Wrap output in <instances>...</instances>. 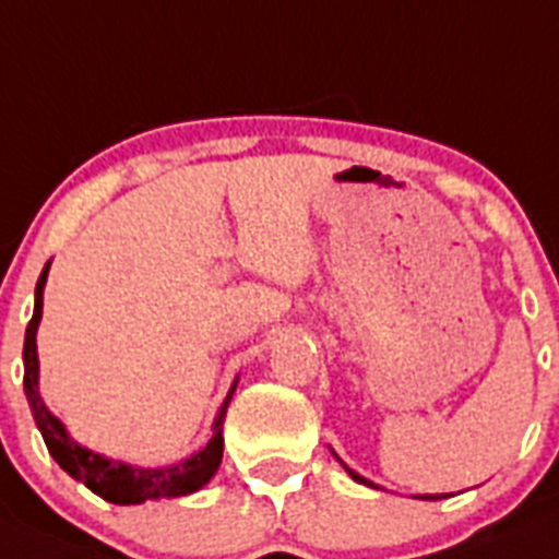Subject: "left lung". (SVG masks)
<instances>
[{
    "label": "left lung",
    "mask_w": 559,
    "mask_h": 559,
    "mask_svg": "<svg viewBox=\"0 0 559 559\" xmlns=\"http://www.w3.org/2000/svg\"><path fill=\"white\" fill-rule=\"evenodd\" d=\"M332 455H334V459H337V453H334V450H332ZM337 461H340V459H337ZM340 464H343V461H340ZM343 469H345V472H348V475H350V477H354V480H356V483H365V486H373V483H370V480H365V477H362V475H359V472L348 469V466H345V464H343ZM444 497H450V493H419V497H417V499H430V502H433V499H444Z\"/></svg>",
    "instance_id": "1"
}]
</instances>
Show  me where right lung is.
I'll return each mask as SVG.
<instances>
[{
  "mask_svg": "<svg viewBox=\"0 0 559 559\" xmlns=\"http://www.w3.org/2000/svg\"><path fill=\"white\" fill-rule=\"evenodd\" d=\"M49 263L40 271V280L35 285V310H32V321L24 334V395L29 401L32 417H35L37 430L44 436L46 448H49L51 459L73 477V480L84 483L93 493L100 499L115 504H142L147 499H173L194 493L211 483L222 464V453H225V436H222V419H225L227 403H230L233 392L238 386V376L233 381L230 392H227L225 403L219 406L214 425H211V439L205 448L197 450L189 459L178 461L169 466H131L126 461H111L106 455L93 453V450L82 448V444L68 433L60 417L49 412V406L40 397L37 390V376H40V362H37V326L44 318V288L49 280Z\"/></svg>",
  "mask_w": 559,
  "mask_h": 559,
  "instance_id": "right-lung-1",
  "label": "right lung"
}]
</instances>
